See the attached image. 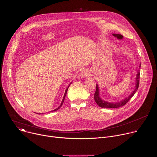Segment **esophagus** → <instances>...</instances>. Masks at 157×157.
<instances>
[{"label":"esophagus","instance_id":"1","mask_svg":"<svg viewBox=\"0 0 157 157\" xmlns=\"http://www.w3.org/2000/svg\"><path fill=\"white\" fill-rule=\"evenodd\" d=\"M89 72L86 70H82V71H81V76L83 78V77H86V76H89Z\"/></svg>","mask_w":157,"mask_h":157}]
</instances>
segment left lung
<instances>
[{
  "label": "left lung",
  "mask_w": 157,
  "mask_h": 157,
  "mask_svg": "<svg viewBox=\"0 0 157 157\" xmlns=\"http://www.w3.org/2000/svg\"><path fill=\"white\" fill-rule=\"evenodd\" d=\"M113 36H114L115 37H117L118 39H122L123 38V36L121 34H116V33H114L113 34ZM141 64L139 66V67L140 68ZM136 87L135 89L132 92V93L130 94V95L128 97H127L126 98H125L124 99H123L122 101H120L119 102H109L107 101H105L104 100H102L99 96V87L98 85L96 84V92L94 93V101L95 102L97 103V104L101 107H105V108H118L120 107H122L123 105H124L135 94V93H136V91H137V89L139 88V81H140V70L137 71V76H136Z\"/></svg>",
  "instance_id": "obj_1"
}]
</instances>
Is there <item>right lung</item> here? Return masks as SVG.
<instances>
[{"label":"right lung","mask_w":157,"mask_h":157,"mask_svg":"<svg viewBox=\"0 0 157 157\" xmlns=\"http://www.w3.org/2000/svg\"><path fill=\"white\" fill-rule=\"evenodd\" d=\"M71 84V82L70 83V84ZM70 87V85L68 86V87L66 88V91H65V93H64V97H63V100H62V102H61V104H60V105L58 107V108H56V109H55V110H52V111H56V110H58L61 106H62V105H63V102H64V98H65V96H66V93H67V91H68V87Z\"/></svg>","instance_id":"1"}]
</instances>
